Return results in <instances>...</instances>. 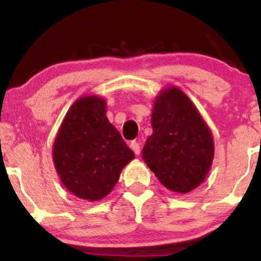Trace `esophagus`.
<instances>
[{
	"label": "esophagus",
	"mask_w": 261,
	"mask_h": 261,
	"mask_svg": "<svg viewBox=\"0 0 261 261\" xmlns=\"http://www.w3.org/2000/svg\"><path fill=\"white\" fill-rule=\"evenodd\" d=\"M130 147L135 152V154L139 155L141 153V146H140V143L137 142V141H133V142L130 143Z\"/></svg>",
	"instance_id": "34e87169"
}]
</instances>
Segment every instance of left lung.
<instances>
[{"label":"left lung","instance_id":"1","mask_svg":"<svg viewBox=\"0 0 261 261\" xmlns=\"http://www.w3.org/2000/svg\"><path fill=\"white\" fill-rule=\"evenodd\" d=\"M153 134L142 158L162 184L185 194L205 180L214 160L211 131L187 95L178 88L164 91L152 113Z\"/></svg>","mask_w":261,"mask_h":261}]
</instances>
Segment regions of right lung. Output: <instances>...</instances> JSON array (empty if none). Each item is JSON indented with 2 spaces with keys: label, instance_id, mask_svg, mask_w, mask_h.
I'll use <instances>...</instances> for the list:
<instances>
[{
  "label": "right lung",
  "instance_id": "obj_1",
  "mask_svg": "<svg viewBox=\"0 0 261 261\" xmlns=\"http://www.w3.org/2000/svg\"><path fill=\"white\" fill-rule=\"evenodd\" d=\"M135 154L106 116V101L83 97L70 108L54 145L60 179L80 199H103Z\"/></svg>",
  "mask_w": 261,
  "mask_h": 261
}]
</instances>
